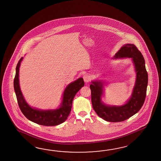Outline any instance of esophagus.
<instances>
[{"label": "esophagus", "instance_id": "34e87169", "mask_svg": "<svg viewBox=\"0 0 161 161\" xmlns=\"http://www.w3.org/2000/svg\"><path fill=\"white\" fill-rule=\"evenodd\" d=\"M83 79L85 82H89L90 80V76L89 75H85L83 76Z\"/></svg>", "mask_w": 161, "mask_h": 161}]
</instances>
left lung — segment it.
<instances>
[{
  "label": "left lung",
  "mask_w": 161,
  "mask_h": 161,
  "mask_svg": "<svg viewBox=\"0 0 161 161\" xmlns=\"http://www.w3.org/2000/svg\"><path fill=\"white\" fill-rule=\"evenodd\" d=\"M115 58H132L136 71V82L130 98L122 106H107L101 101L103 95V83L92 82L90 85L93 108L102 119L111 122H122L129 119L142 107L146 99L148 85V73L145 60L142 53L133 44L123 46L116 53Z\"/></svg>",
  "instance_id": "left-lung-1"
}]
</instances>
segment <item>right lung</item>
<instances>
[{
    "mask_svg": "<svg viewBox=\"0 0 161 161\" xmlns=\"http://www.w3.org/2000/svg\"><path fill=\"white\" fill-rule=\"evenodd\" d=\"M21 57L16 67V73L14 79V88L19 107L24 116L34 123L47 126H56L63 123L67 119L72 108V101L76 93L84 86L82 78L71 83L66 87L60 108L56 110L42 111L31 108L23 97L19 85V68L23 60Z\"/></svg>",
    "mask_w": 161,
    "mask_h": 161,
    "instance_id": "obj_1",
    "label": "right lung"
}]
</instances>
